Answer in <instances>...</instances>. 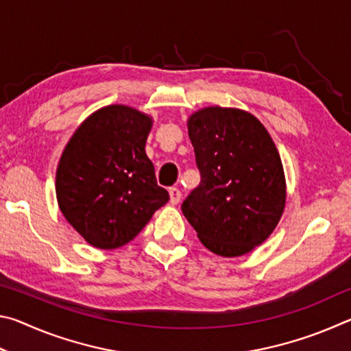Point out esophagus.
Wrapping results in <instances>:
<instances>
[{
	"label": "esophagus",
	"instance_id": "esophagus-1",
	"mask_svg": "<svg viewBox=\"0 0 351 351\" xmlns=\"http://www.w3.org/2000/svg\"><path fill=\"white\" fill-rule=\"evenodd\" d=\"M169 193H170V203L171 204H178L181 201V192H180V189H176V187H170L169 189Z\"/></svg>",
	"mask_w": 351,
	"mask_h": 351
}]
</instances>
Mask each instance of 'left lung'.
Wrapping results in <instances>:
<instances>
[{
	"label": "left lung",
	"mask_w": 351,
	"mask_h": 351,
	"mask_svg": "<svg viewBox=\"0 0 351 351\" xmlns=\"http://www.w3.org/2000/svg\"><path fill=\"white\" fill-rule=\"evenodd\" d=\"M201 182L181 206L201 243L240 257L263 243L285 209L280 154L251 112L207 106L189 117Z\"/></svg>",
	"instance_id": "1"
}]
</instances>
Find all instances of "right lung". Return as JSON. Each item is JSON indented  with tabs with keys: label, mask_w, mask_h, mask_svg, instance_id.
Wrapping results in <instances>:
<instances>
[{
	"label": "right lung",
	"mask_w": 351,
	"mask_h": 351,
	"mask_svg": "<svg viewBox=\"0 0 351 351\" xmlns=\"http://www.w3.org/2000/svg\"><path fill=\"white\" fill-rule=\"evenodd\" d=\"M152 123L130 106H104L64 147L56 178L58 207L94 247L127 245L169 201L145 153Z\"/></svg>",
	"instance_id": "add662e5"
}]
</instances>
